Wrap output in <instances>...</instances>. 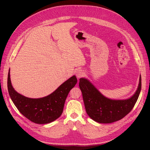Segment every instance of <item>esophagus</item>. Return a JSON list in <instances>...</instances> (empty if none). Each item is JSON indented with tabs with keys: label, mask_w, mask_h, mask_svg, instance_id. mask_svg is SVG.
<instances>
[{
	"label": "esophagus",
	"mask_w": 150,
	"mask_h": 150,
	"mask_svg": "<svg viewBox=\"0 0 150 150\" xmlns=\"http://www.w3.org/2000/svg\"><path fill=\"white\" fill-rule=\"evenodd\" d=\"M76 76L78 77V78H80L84 75V71L82 69H78L76 71Z\"/></svg>",
	"instance_id": "1"
}]
</instances>
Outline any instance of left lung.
Returning a JSON list of instances; mask_svg holds the SVG:
<instances>
[{"label": "left lung", "mask_w": 150, "mask_h": 150, "mask_svg": "<svg viewBox=\"0 0 150 150\" xmlns=\"http://www.w3.org/2000/svg\"><path fill=\"white\" fill-rule=\"evenodd\" d=\"M79 86L88 116L100 123H111L123 118L132 110L142 89V78L140 76L138 88L134 94L125 100H112L106 98L84 78L79 79Z\"/></svg>", "instance_id": "obj_1"}]
</instances>
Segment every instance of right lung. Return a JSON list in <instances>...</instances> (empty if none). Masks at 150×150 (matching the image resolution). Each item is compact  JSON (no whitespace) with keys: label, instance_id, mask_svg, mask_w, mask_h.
I'll list each match as a JSON object with an SVG mask.
<instances>
[{"label":"right lung","instance_id":"add662e5","mask_svg":"<svg viewBox=\"0 0 150 150\" xmlns=\"http://www.w3.org/2000/svg\"><path fill=\"white\" fill-rule=\"evenodd\" d=\"M77 81L76 77L73 76L49 96L38 99L29 98L18 93L13 88L9 70L7 88L12 102L22 115L35 123L47 124L61 116L67 95Z\"/></svg>","mask_w":150,"mask_h":150}]
</instances>
